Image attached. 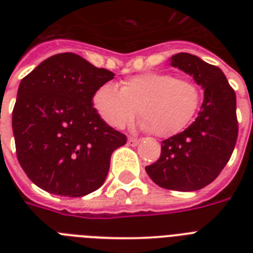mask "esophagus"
<instances>
[{
    "label": "esophagus",
    "mask_w": 253,
    "mask_h": 253,
    "mask_svg": "<svg viewBox=\"0 0 253 253\" xmlns=\"http://www.w3.org/2000/svg\"><path fill=\"white\" fill-rule=\"evenodd\" d=\"M139 142H140V140H139L138 138H128V140H127V143H128V146H132V147H135V146H138L139 144Z\"/></svg>",
    "instance_id": "1"
}]
</instances>
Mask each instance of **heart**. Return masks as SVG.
<instances>
[{
    "mask_svg": "<svg viewBox=\"0 0 253 253\" xmlns=\"http://www.w3.org/2000/svg\"><path fill=\"white\" fill-rule=\"evenodd\" d=\"M200 86L188 77L166 72L135 75L121 83L99 86L93 105L99 117L114 128H122L138 114L142 126L162 138L172 136L188 126L200 107Z\"/></svg>",
    "mask_w": 253,
    "mask_h": 253,
    "instance_id": "obj_1",
    "label": "heart"
}]
</instances>
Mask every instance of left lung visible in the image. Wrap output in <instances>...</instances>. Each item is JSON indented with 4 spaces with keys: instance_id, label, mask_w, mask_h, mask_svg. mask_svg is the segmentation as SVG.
Masks as SVG:
<instances>
[{
    "instance_id": "left-lung-1",
    "label": "left lung",
    "mask_w": 253,
    "mask_h": 253,
    "mask_svg": "<svg viewBox=\"0 0 253 253\" xmlns=\"http://www.w3.org/2000/svg\"><path fill=\"white\" fill-rule=\"evenodd\" d=\"M170 65L202 86L204 102L188 128L163 140L160 158L146 172L162 188L193 192L215 180L231 158L238 139L236 95L224 73L200 57L180 52Z\"/></svg>"
}]
</instances>
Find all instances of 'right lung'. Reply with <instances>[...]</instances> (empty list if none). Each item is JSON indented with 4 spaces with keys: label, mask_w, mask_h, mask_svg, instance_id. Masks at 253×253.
Returning <instances> with one entry per match:
<instances>
[{
    "label": "right lung",
    "mask_w": 253,
    "mask_h": 253,
    "mask_svg": "<svg viewBox=\"0 0 253 253\" xmlns=\"http://www.w3.org/2000/svg\"><path fill=\"white\" fill-rule=\"evenodd\" d=\"M114 79L76 53H57L23 77L13 109L18 162L45 192L83 197L105 182L111 154L126 135L93 107L95 90Z\"/></svg>",
    "instance_id": "obj_1"
}]
</instances>
